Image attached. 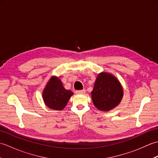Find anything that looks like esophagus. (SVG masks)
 Masks as SVG:
<instances>
[{
	"label": "esophagus",
	"instance_id": "obj_1",
	"mask_svg": "<svg viewBox=\"0 0 158 158\" xmlns=\"http://www.w3.org/2000/svg\"><path fill=\"white\" fill-rule=\"evenodd\" d=\"M76 94H83L85 93V89H81V90H77V91L75 92Z\"/></svg>",
	"mask_w": 158,
	"mask_h": 158
}]
</instances>
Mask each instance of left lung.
I'll return each mask as SVG.
<instances>
[{
    "mask_svg": "<svg viewBox=\"0 0 158 158\" xmlns=\"http://www.w3.org/2000/svg\"><path fill=\"white\" fill-rule=\"evenodd\" d=\"M91 94L92 100L96 108L108 111L119 105L123 98V90L115 76L102 72L98 75Z\"/></svg>",
    "mask_w": 158,
    "mask_h": 158,
    "instance_id": "8db88e82",
    "label": "left lung"
}]
</instances>
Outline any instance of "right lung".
Returning a JSON list of instances; mask_svg holds the SVG:
<instances>
[{
  "instance_id": "1",
  "label": "right lung",
  "mask_w": 158,
  "mask_h": 158,
  "mask_svg": "<svg viewBox=\"0 0 158 158\" xmlns=\"http://www.w3.org/2000/svg\"><path fill=\"white\" fill-rule=\"evenodd\" d=\"M73 92L63 87L58 77L53 76L47 83L43 92V98L49 109L62 110L66 106Z\"/></svg>"
}]
</instances>
